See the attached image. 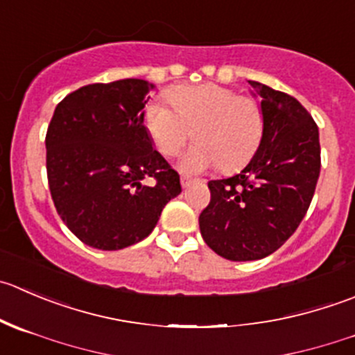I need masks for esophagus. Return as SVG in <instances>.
<instances>
[{"mask_svg":"<svg viewBox=\"0 0 355 355\" xmlns=\"http://www.w3.org/2000/svg\"><path fill=\"white\" fill-rule=\"evenodd\" d=\"M180 182H182V187H189V185H191L192 184V182H194V180H192V178L191 177H182L180 178Z\"/></svg>","mask_w":355,"mask_h":355,"instance_id":"esophagus-1","label":"esophagus"}]
</instances>
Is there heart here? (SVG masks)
I'll return each instance as SVG.
<instances>
[{"mask_svg":"<svg viewBox=\"0 0 355 355\" xmlns=\"http://www.w3.org/2000/svg\"><path fill=\"white\" fill-rule=\"evenodd\" d=\"M173 107L150 102L144 125L163 156H175L192 137L198 142L182 156L180 170L199 173L213 166L236 171L253 157L263 133V112L254 98L232 88L205 83L170 92Z\"/></svg>","mask_w":355,"mask_h":355,"instance_id":"obj_1","label":"heart"}]
</instances>
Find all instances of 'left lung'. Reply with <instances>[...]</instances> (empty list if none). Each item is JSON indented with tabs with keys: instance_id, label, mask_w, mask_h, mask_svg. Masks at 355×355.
I'll use <instances>...</instances> for the list:
<instances>
[{
	"instance_id": "1",
	"label": "left lung",
	"mask_w": 355,
	"mask_h": 355,
	"mask_svg": "<svg viewBox=\"0 0 355 355\" xmlns=\"http://www.w3.org/2000/svg\"><path fill=\"white\" fill-rule=\"evenodd\" d=\"M250 85L263 112L260 146L241 173L209 182L211 201L199 215L205 243L232 261L260 260L286 243L321 171L319 130L307 109L291 95Z\"/></svg>"
}]
</instances>
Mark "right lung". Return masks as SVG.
I'll return each instance as SVG.
<instances>
[{
    "mask_svg": "<svg viewBox=\"0 0 355 355\" xmlns=\"http://www.w3.org/2000/svg\"><path fill=\"white\" fill-rule=\"evenodd\" d=\"M154 85L144 79L95 83L55 107L46 132L51 199L72 234L114 251L146 239L164 205L182 192L144 125ZM155 180L147 186L145 180Z\"/></svg>",
    "mask_w": 355,
    "mask_h": 355,
    "instance_id": "right-lung-1",
    "label": "right lung"
}]
</instances>
